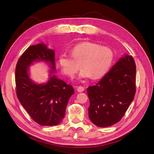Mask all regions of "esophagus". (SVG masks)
Returning <instances> with one entry per match:
<instances>
[{"label":"esophagus","instance_id":"esophagus-1","mask_svg":"<svg viewBox=\"0 0 154 154\" xmlns=\"http://www.w3.org/2000/svg\"><path fill=\"white\" fill-rule=\"evenodd\" d=\"M77 87V91L79 92H83V91L85 90V88L83 87L82 86H78L76 87Z\"/></svg>","mask_w":154,"mask_h":154}]
</instances>
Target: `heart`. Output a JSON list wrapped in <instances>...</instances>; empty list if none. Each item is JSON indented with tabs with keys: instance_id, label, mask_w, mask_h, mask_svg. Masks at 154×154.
Wrapping results in <instances>:
<instances>
[{
	"instance_id": "heart-1",
	"label": "heart",
	"mask_w": 154,
	"mask_h": 154,
	"mask_svg": "<svg viewBox=\"0 0 154 154\" xmlns=\"http://www.w3.org/2000/svg\"><path fill=\"white\" fill-rule=\"evenodd\" d=\"M71 57L61 54L58 62L65 75L73 77L80 69L77 63H81L82 70L79 77L98 80L109 72L114 60V52L106 46L91 42L78 44L71 50Z\"/></svg>"
}]
</instances>
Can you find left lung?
<instances>
[{"instance_id":"8db88e82","label":"left lung","mask_w":154,"mask_h":154,"mask_svg":"<svg viewBox=\"0 0 154 154\" xmlns=\"http://www.w3.org/2000/svg\"><path fill=\"white\" fill-rule=\"evenodd\" d=\"M136 74L133 57L125 55L98 83L87 88L88 117L93 123L107 127L122 119L134 98Z\"/></svg>"}]
</instances>
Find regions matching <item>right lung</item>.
<instances>
[{
	"mask_svg": "<svg viewBox=\"0 0 154 154\" xmlns=\"http://www.w3.org/2000/svg\"><path fill=\"white\" fill-rule=\"evenodd\" d=\"M37 60L49 62L53 72L54 52L38 44L27 48L18 59L15 68L16 92L18 100L32 120L42 126L59 124L66 114L69 100L73 94L72 85L54 75L44 85H38L29 78L27 69Z\"/></svg>",
	"mask_w": 154,
	"mask_h": 154,
	"instance_id": "add662e5",
	"label": "right lung"
}]
</instances>
